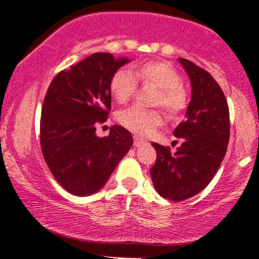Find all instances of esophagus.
Wrapping results in <instances>:
<instances>
[{"instance_id": "1", "label": "esophagus", "mask_w": 259, "mask_h": 259, "mask_svg": "<svg viewBox=\"0 0 259 259\" xmlns=\"http://www.w3.org/2000/svg\"><path fill=\"white\" fill-rule=\"evenodd\" d=\"M143 144H144V140L140 139L139 137H134V145L135 146H140V145H143Z\"/></svg>"}]
</instances>
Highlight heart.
Wrapping results in <instances>:
<instances>
[{
  "label": "heart",
  "instance_id": "b5f03b06",
  "mask_svg": "<svg viewBox=\"0 0 259 259\" xmlns=\"http://www.w3.org/2000/svg\"><path fill=\"white\" fill-rule=\"evenodd\" d=\"M138 80L145 85L158 89L154 96V105L161 106L166 115L176 117L187 108L188 91L182 85V76L173 65L165 61H145L135 69L134 74L126 69H120L111 77L110 90L119 104H125L134 96ZM159 110H145L132 106L117 114L122 126L138 135H148L161 124Z\"/></svg>",
  "mask_w": 259,
  "mask_h": 259
}]
</instances>
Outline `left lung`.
I'll use <instances>...</instances> for the list:
<instances>
[{"mask_svg":"<svg viewBox=\"0 0 259 259\" xmlns=\"http://www.w3.org/2000/svg\"><path fill=\"white\" fill-rule=\"evenodd\" d=\"M179 62L192 83L187 119L174 130L182 144L174 154L168 146L151 144L156 150L153 184L173 202L194 197L209 184L226 155L231 132L228 103L218 82L194 62L182 57Z\"/></svg>","mask_w":259,"mask_h":259,"instance_id":"left-lung-1","label":"left lung"}]
</instances>
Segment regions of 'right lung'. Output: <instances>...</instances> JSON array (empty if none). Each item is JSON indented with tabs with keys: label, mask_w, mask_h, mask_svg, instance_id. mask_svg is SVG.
I'll return each instance as SVG.
<instances>
[{
	"label": "right lung",
	"mask_w": 259,
	"mask_h": 259,
	"mask_svg": "<svg viewBox=\"0 0 259 259\" xmlns=\"http://www.w3.org/2000/svg\"><path fill=\"white\" fill-rule=\"evenodd\" d=\"M129 61L96 52L50 83L41 110V150L52 176L71 194L101 189L132 148V134L120 125L111 126L109 137L96 135L111 109V77Z\"/></svg>",
	"instance_id": "obj_1"
}]
</instances>
